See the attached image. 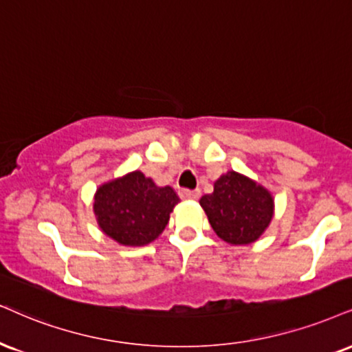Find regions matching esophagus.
<instances>
[{
    "instance_id": "obj_1",
    "label": "esophagus",
    "mask_w": 352,
    "mask_h": 352,
    "mask_svg": "<svg viewBox=\"0 0 352 352\" xmlns=\"http://www.w3.org/2000/svg\"><path fill=\"white\" fill-rule=\"evenodd\" d=\"M179 197L181 199H186V201H197L199 197H201V190L199 189H181L179 190Z\"/></svg>"
}]
</instances>
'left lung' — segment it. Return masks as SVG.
I'll list each match as a JSON object with an SVG mask.
<instances>
[{
	"label": "left lung",
	"instance_id": "left-lung-1",
	"mask_svg": "<svg viewBox=\"0 0 352 352\" xmlns=\"http://www.w3.org/2000/svg\"><path fill=\"white\" fill-rule=\"evenodd\" d=\"M199 204L214 232L230 245H248L258 240L274 214L271 194L235 171L219 177L214 192L202 196Z\"/></svg>",
	"mask_w": 352,
	"mask_h": 352
}]
</instances>
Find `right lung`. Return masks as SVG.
I'll return each instance as SVG.
<instances>
[{
    "instance_id": "1",
    "label": "right lung",
    "mask_w": 352,
    "mask_h": 352,
    "mask_svg": "<svg viewBox=\"0 0 352 352\" xmlns=\"http://www.w3.org/2000/svg\"><path fill=\"white\" fill-rule=\"evenodd\" d=\"M177 202L175 189L158 188L143 173L133 171L98 189L94 214L99 227L112 240L125 246H142L163 232Z\"/></svg>"
}]
</instances>
